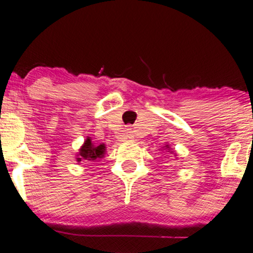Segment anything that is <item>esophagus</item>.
Segmentation results:
<instances>
[{
	"label": "esophagus",
	"instance_id": "obj_1",
	"mask_svg": "<svg viewBox=\"0 0 253 253\" xmlns=\"http://www.w3.org/2000/svg\"><path fill=\"white\" fill-rule=\"evenodd\" d=\"M132 134H130V133H128V132H126V133H123V135H121V139H124V140H129V139H132Z\"/></svg>",
	"mask_w": 253,
	"mask_h": 253
}]
</instances>
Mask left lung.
<instances>
[{"instance_id": "left-lung-1", "label": "left lung", "mask_w": 253, "mask_h": 253, "mask_svg": "<svg viewBox=\"0 0 253 253\" xmlns=\"http://www.w3.org/2000/svg\"><path fill=\"white\" fill-rule=\"evenodd\" d=\"M165 147H167V149H169V150H170V146H169V145H165Z\"/></svg>"}]
</instances>
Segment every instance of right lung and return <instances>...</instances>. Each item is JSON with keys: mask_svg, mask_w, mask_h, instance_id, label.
<instances>
[{"mask_svg": "<svg viewBox=\"0 0 253 253\" xmlns=\"http://www.w3.org/2000/svg\"><path fill=\"white\" fill-rule=\"evenodd\" d=\"M104 153H106V146L104 144L101 145H95L91 141V139L86 138L85 141H84L83 146L80 149V152H78L77 162H96L97 159L102 158L104 157Z\"/></svg>", "mask_w": 253, "mask_h": 253, "instance_id": "right-lung-1", "label": "right lung"}]
</instances>
